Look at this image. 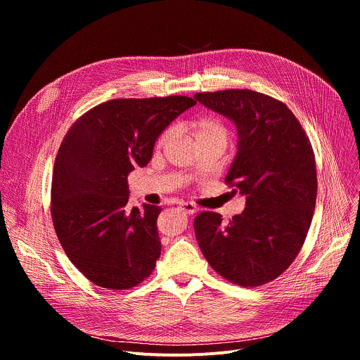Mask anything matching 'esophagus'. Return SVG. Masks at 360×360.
<instances>
[{
	"label": "esophagus",
	"mask_w": 360,
	"mask_h": 360,
	"mask_svg": "<svg viewBox=\"0 0 360 360\" xmlns=\"http://www.w3.org/2000/svg\"><path fill=\"white\" fill-rule=\"evenodd\" d=\"M179 208L182 212H185L186 215H193L196 212V207L193 203H189V202H181L179 203Z\"/></svg>",
	"instance_id": "obj_1"
}]
</instances>
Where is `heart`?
Masks as SVG:
<instances>
[{
    "label": "heart",
    "mask_w": 360,
    "mask_h": 360,
    "mask_svg": "<svg viewBox=\"0 0 360 360\" xmlns=\"http://www.w3.org/2000/svg\"><path fill=\"white\" fill-rule=\"evenodd\" d=\"M193 129H195L196 141L198 139H205V138H214V136H222V138L228 139L226 127L219 120H215V118H211V117H203V118H199L198 121H195ZM172 134H174L172 128L164 131L162 135L158 139V145L167 143Z\"/></svg>",
    "instance_id": "b5f03b06"
}]
</instances>
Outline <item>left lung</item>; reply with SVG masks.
<instances>
[{"label":"left lung","instance_id":"1","mask_svg":"<svg viewBox=\"0 0 360 360\" xmlns=\"http://www.w3.org/2000/svg\"><path fill=\"white\" fill-rule=\"evenodd\" d=\"M193 96L235 122L238 153L225 184L246 195L243 212L226 225L218 212L195 218L198 245L228 282L262 286L292 265L309 231L318 195L312 143L293 112L266 94L225 89Z\"/></svg>","mask_w":360,"mask_h":360}]
</instances>
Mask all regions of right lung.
I'll return each instance as SVG.
<instances>
[{
    "label": "right lung",
    "instance_id": "1",
    "mask_svg": "<svg viewBox=\"0 0 360 360\" xmlns=\"http://www.w3.org/2000/svg\"><path fill=\"white\" fill-rule=\"evenodd\" d=\"M196 101L184 95L120 98L91 108L58 149L51 217L63 249L94 285L127 290L157 265L161 207L128 208V175L145 167L161 132Z\"/></svg>",
    "mask_w": 360,
    "mask_h": 360
}]
</instances>
